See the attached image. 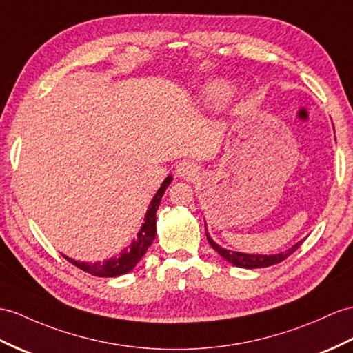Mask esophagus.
<instances>
[{
    "mask_svg": "<svg viewBox=\"0 0 353 353\" xmlns=\"http://www.w3.org/2000/svg\"><path fill=\"white\" fill-rule=\"evenodd\" d=\"M176 175L179 178H185V179H193L196 178L197 175H199V168H197V165H194L193 161H183L179 163V165L176 166Z\"/></svg>",
    "mask_w": 353,
    "mask_h": 353,
    "instance_id": "34e87169",
    "label": "esophagus"
}]
</instances>
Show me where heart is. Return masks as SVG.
<instances>
[{
    "label": "heart",
    "instance_id": "obj_1",
    "mask_svg": "<svg viewBox=\"0 0 353 353\" xmlns=\"http://www.w3.org/2000/svg\"><path fill=\"white\" fill-rule=\"evenodd\" d=\"M232 94H234V88L229 83L225 81H214L205 87L203 100L211 106H220L232 97Z\"/></svg>",
    "mask_w": 353,
    "mask_h": 353
}]
</instances>
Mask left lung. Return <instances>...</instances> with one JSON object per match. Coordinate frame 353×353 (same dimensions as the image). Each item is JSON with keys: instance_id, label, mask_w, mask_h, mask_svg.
Segmentation results:
<instances>
[{"instance_id": "obj_1", "label": "left lung", "mask_w": 353, "mask_h": 353, "mask_svg": "<svg viewBox=\"0 0 353 353\" xmlns=\"http://www.w3.org/2000/svg\"><path fill=\"white\" fill-rule=\"evenodd\" d=\"M206 238H208L210 245L223 257V259H226L232 265L239 266V268H248V270L265 268V266H271L274 263H279L281 261H285L286 257H289L301 244H303V241H299L286 252H281L279 254H268V256H266V254H247V253L226 250V248H223V247H220L219 244L212 241V238L208 235V232H206Z\"/></svg>"}]
</instances>
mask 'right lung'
I'll return each mask as SVG.
<instances>
[{"mask_svg": "<svg viewBox=\"0 0 353 353\" xmlns=\"http://www.w3.org/2000/svg\"><path fill=\"white\" fill-rule=\"evenodd\" d=\"M170 181H172V176L169 175L166 176L165 181L161 183L156 196L152 197V201L147 210V214H145L143 225L141 230L137 232V238L133 239V243L128 247H125L118 256L110 257L108 261L94 262V263L79 262L64 256L65 259L70 263H73L74 266H77L79 270L92 274V276L96 277H117V276H123V274L130 272L136 266V263L142 259L143 254L147 253L148 247L152 244L154 238H156V212L159 210L161 197L165 194Z\"/></svg>", "mask_w": 353, "mask_h": 353, "instance_id": "1", "label": "right lung"}]
</instances>
